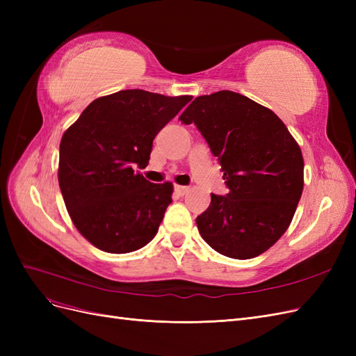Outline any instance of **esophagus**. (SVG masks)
Instances as JSON below:
<instances>
[{
	"label": "esophagus",
	"mask_w": 356,
	"mask_h": 356,
	"mask_svg": "<svg viewBox=\"0 0 356 356\" xmlns=\"http://www.w3.org/2000/svg\"><path fill=\"white\" fill-rule=\"evenodd\" d=\"M188 190H190V188L186 187V186H175V193H177V195H179V196L187 195Z\"/></svg>",
	"instance_id": "34e87169"
}]
</instances>
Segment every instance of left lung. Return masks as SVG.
<instances>
[{
	"instance_id": "obj_1",
	"label": "left lung",
	"mask_w": 356,
	"mask_h": 356,
	"mask_svg": "<svg viewBox=\"0 0 356 356\" xmlns=\"http://www.w3.org/2000/svg\"><path fill=\"white\" fill-rule=\"evenodd\" d=\"M195 123L218 157L229 193L212 195L196 218L203 241L217 252L248 260L286 232L303 193V156L272 110L220 90L197 96L179 115Z\"/></svg>"
}]
</instances>
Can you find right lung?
<instances>
[{"instance_id": "1", "label": "right lung", "mask_w": 356, "mask_h": 356, "mask_svg": "<svg viewBox=\"0 0 356 356\" xmlns=\"http://www.w3.org/2000/svg\"><path fill=\"white\" fill-rule=\"evenodd\" d=\"M191 101L141 89L95 99L59 147V187L70 217L92 245L111 254L152 241L172 202L170 182L153 184L135 169L148 165L153 139Z\"/></svg>"}]
</instances>
